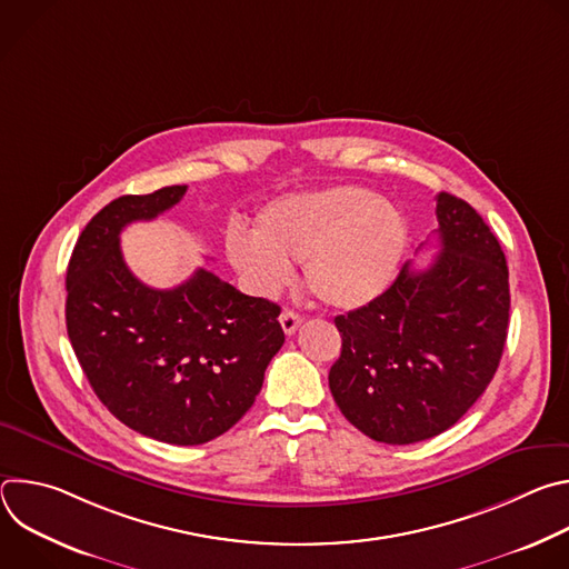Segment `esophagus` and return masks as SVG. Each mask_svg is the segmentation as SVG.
Listing matches in <instances>:
<instances>
[{
    "instance_id": "34e87169",
    "label": "esophagus",
    "mask_w": 569,
    "mask_h": 569,
    "mask_svg": "<svg viewBox=\"0 0 569 569\" xmlns=\"http://www.w3.org/2000/svg\"><path fill=\"white\" fill-rule=\"evenodd\" d=\"M279 321H281L283 333H286V336H292V333L301 327L303 317H301L299 312H295V310H283V312L279 315Z\"/></svg>"
}]
</instances>
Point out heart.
Here are the masks:
<instances>
[{"label":"heart","instance_id":"obj_1","mask_svg":"<svg viewBox=\"0 0 569 569\" xmlns=\"http://www.w3.org/2000/svg\"><path fill=\"white\" fill-rule=\"evenodd\" d=\"M410 224L362 187L295 193L266 204L254 233L231 227L227 257L261 292L279 290L301 261L306 288L327 306L360 308L393 281Z\"/></svg>","mask_w":569,"mask_h":569}]
</instances>
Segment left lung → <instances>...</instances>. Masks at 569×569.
Instances as JSON below:
<instances>
[{"instance_id": "8db88e82", "label": "left lung", "mask_w": 569, "mask_h": 569, "mask_svg": "<svg viewBox=\"0 0 569 569\" xmlns=\"http://www.w3.org/2000/svg\"><path fill=\"white\" fill-rule=\"evenodd\" d=\"M441 252L405 263L373 301L336 317L342 353L329 387L373 441L405 446L452 428L493 380L509 329L500 240L461 198L437 196Z\"/></svg>"}]
</instances>
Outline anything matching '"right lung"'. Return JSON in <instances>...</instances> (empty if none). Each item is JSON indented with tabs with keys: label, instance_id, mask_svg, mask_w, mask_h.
<instances>
[{
	"label": "right lung",
	"instance_id": "1",
	"mask_svg": "<svg viewBox=\"0 0 569 569\" xmlns=\"http://www.w3.org/2000/svg\"><path fill=\"white\" fill-rule=\"evenodd\" d=\"M187 187L121 196L80 233L67 268V336L94 393L134 432L207 443L242 419L286 336L281 308L200 268L157 290L126 266L119 233L176 207Z\"/></svg>",
	"mask_w": 569,
	"mask_h": 569
}]
</instances>
